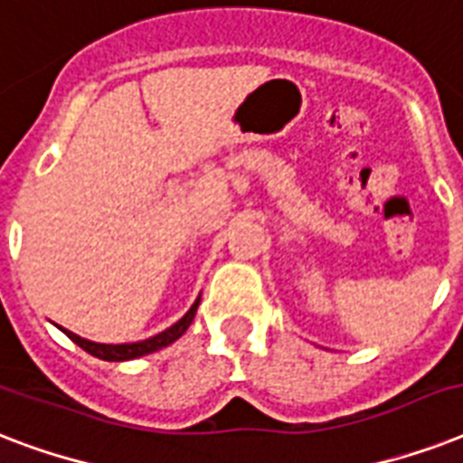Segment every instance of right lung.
I'll list each match as a JSON object with an SVG mask.
<instances>
[{
	"label": "right lung",
	"mask_w": 463,
	"mask_h": 463,
	"mask_svg": "<svg viewBox=\"0 0 463 463\" xmlns=\"http://www.w3.org/2000/svg\"><path fill=\"white\" fill-rule=\"evenodd\" d=\"M199 300H202V296L196 298L194 305L187 309V315L182 317V319H177L173 326H167L165 331H160V334H156V336L137 341V344H98V341L81 338L79 334H74V331L64 329V326H60V329L64 331V334H67L76 345H81L83 351L90 353V355H96V358L100 360H110V363H122V360H134V358H141V355H148V353H156L160 351V348H165V345L173 344V341H177V338L189 329L192 319H194Z\"/></svg>",
	"instance_id": "add662e5"
}]
</instances>
